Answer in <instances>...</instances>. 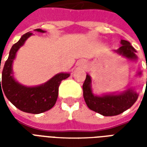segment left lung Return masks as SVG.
<instances>
[{
  "label": "left lung",
  "instance_id": "left-lung-1",
  "mask_svg": "<svg viewBox=\"0 0 147 147\" xmlns=\"http://www.w3.org/2000/svg\"><path fill=\"white\" fill-rule=\"evenodd\" d=\"M120 46L117 52L130 60H136V50L130 44L129 42L121 40ZM147 68V67H146ZM140 75V72H139ZM91 79L86 75V80L83 84V98L86 105L91 110L102 114L105 117L116 116L122 113L127 109L131 107L138 98V94L132 90H127L125 92L118 95H105L103 97H97L92 94Z\"/></svg>",
  "mask_w": 147,
  "mask_h": 147
}]
</instances>
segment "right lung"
<instances>
[{
  "instance_id": "right-lung-1",
  "label": "right lung",
  "mask_w": 147,
  "mask_h": 147,
  "mask_svg": "<svg viewBox=\"0 0 147 147\" xmlns=\"http://www.w3.org/2000/svg\"><path fill=\"white\" fill-rule=\"evenodd\" d=\"M36 30L42 33L45 32L42 29H36ZM31 34L32 33L30 32L24 34L19 42L15 43L10 49L8 60L5 61L2 71L1 84L0 80V93H2V94L5 93L6 98L20 110L29 113L38 114L54 106L57 99L58 90L61 81L67 79L70 75L68 73L57 74L45 84L35 87L24 86L15 81L11 76L12 73L11 64L17 50ZM2 91L4 92H2Z\"/></svg>"
}]
</instances>
